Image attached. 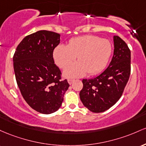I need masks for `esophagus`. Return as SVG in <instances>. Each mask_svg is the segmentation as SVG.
Returning <instances> with one entry per match:
<instances>
[{
    "mask_svg": "<svg viewBox=\"0 0 146 146\" xmlns=\"http://www.w3.org/2000/svg\"><path fill=\"white\" fill-rule=\"evenodd\" d=\"M68 81L69 84L71 85L72 83L74 81V79H72V78H69V79L68 80Z\"/></svg>",
    "mask_w": 146,
    "mask_h": 146,
    "instance_id": "esophagus-1",
    "label": "esophagus"
}]
</instances>
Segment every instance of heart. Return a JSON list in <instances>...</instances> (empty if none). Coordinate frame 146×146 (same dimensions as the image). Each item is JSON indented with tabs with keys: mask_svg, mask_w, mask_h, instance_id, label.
Returning <instances> with one entry per match:
<instances>
[{
	"mask_svg": "<svg viewBox=\"0 0 146 146\" xmlns=\"http://www.w3.org/2000/svg\"><path fill=\"white\" fill-rule=\"evenodd\" d=\"M112 54V45L108 39L94 35L72 38L68 45H58L54 51V58L59 68L65 69L68 77L96 74L106 68Z\"/></svg>",
	"mask_w": 146,
	"mask_h": 146,
	"instance_id": "1",
	"label": "heart"
}]
</instances>
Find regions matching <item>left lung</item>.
I'll return each mask as SVG.
<instances>
[{
	"mask_svg": "<svg viewBox=\"0 0 146 146\" xmlns=\"http://www.w3.org/2000/svg\"><path fill=\"white\" fill-rule=\"evenodd\" d=\"M114 55L106 70L92 79H83L80 99L85 107L95 113L110 108L122 96L131 71V52L126 42L114 36Z\"/></svg>",
	"mask_w": 146,
	"mask_h": 146,
	"instance_id": "8db88e82",
	"label": "left lung"
}]
</instances>
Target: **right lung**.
Here are the masks:
<instances>
[{
    "label": "right lung",
    "instance_id": "add662e5",
    "mask_svg": "<svg viewBox=\"0 0 146 146\" xmlns=\"http://www.w3.org/2000/svg\"><path fill=\"white\" fill-rule=\"evenodd\" d=\"M59 42V34L38 31L23 39L13 56L16 83L23 97L42 114L58 110L70 86L67 79H62L54 60V50Z\"/></svg>",
    "mask_w": 146,
    "mask_h": 146
}]
</instances>
